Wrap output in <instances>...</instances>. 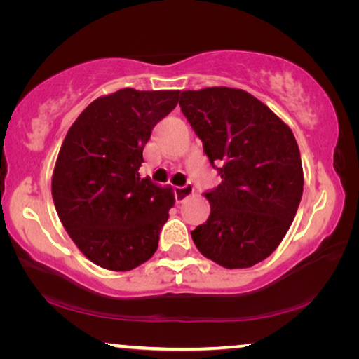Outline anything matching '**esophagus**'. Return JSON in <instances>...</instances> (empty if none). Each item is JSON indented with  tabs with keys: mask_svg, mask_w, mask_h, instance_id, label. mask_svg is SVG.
Instances as JSON below:
<instances>
[{
	"mask_svg": "<svg viewBox=\"0 0 359 359\" xmlns=\"http://www.w3.org/2000/svg\"><path fill=\"white\" fill-rule=\"evenodd\" d=\"M194 193V187L191 184H187L184 187L175 188V198H177L179 203H184L187 198H190Z\"/></svg>",
	"mask_w": 359,
	"mask_h": 359,
	"instance_id": "1",
	"label": "esophagus"
}]
</instances>
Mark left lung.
I'll use <instances>...</instances> for the list:
<instances>
[{"mask_svg": "<svg viewBox=\"0 0 359 359\" xmlns=\"http://www.w3.org/2000/svg\"><path fill=\"white\" fill-rule=\"evenodd\" d=\"M182 112L222 184L205 193L208 222L191 231L205 258L244 269L276 250L294 220L304 172L293 131L245 90H187Z\"/></svg>", "mask_w": 359, "mask_h": 359, "instance_id": "obj_1", "label": "left lung"}]
</instances>
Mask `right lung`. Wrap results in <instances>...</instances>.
Instances as JSON below:
<instances>
[{"label":"right lung","mask_w":359,"mask_h":359,"mask_svg":"<svg viewBox=\"0 0 359 359\" xmlns=\"http://www.w3.org/2000/svg\"><path fill=\"white\" fill-rule=\"evenodd\" d=\"M180 90L121 88L96 98L66 133L52 198L66 233L92 263L131 271L154 257L174 205L171 187L139 177L154 126Z\"/></svg>","instance_id":"1"}]
</instances>
